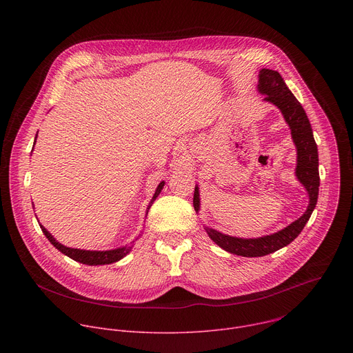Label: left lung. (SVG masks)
<instances>
[{
	"label": "left lung",
	"instance_id": "8db88e82",
	"mask_svg": "<svg viewBox=\"0 0 353 353\" xmlns=\"http://www.w3.org/2000/svg\"><path fill=\"white\" fill-rule=\"evenodd\" d=\"M259 92L265 94L264 100L275 105L281 112L290 128L292 139L297 150V166L296 177L305 185L309 194V207L306 212L299 219L292 222L285 229L257 237V239H241L223 234L215 229L205 228L208 236L228 253L241 257H263L274 253V251L290 244L306 226L310 219L319 198L320 174H319V152L317 143L313 137V130L305 109L301 108L299 100L286 86L283 78L278 71L263 68L259 74ZM194 210H199V192L195 185L194 190Z\"/></svg>",
	"mask_w": 353,
	"mask_h": 353
}]
</instances>
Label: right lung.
I'll use <instances>...</instances> for the list:
<instances>
[{"label":"right lung","mask_w":353,"mask_h":353,"mask_svg":"<svg viewBox=\"0 0 353 353\" xmlns=\"http://www.w3.org/2000/svg\"><path fill=\"white\" fill-rule=\"evenodd\" d=\"M36 138H37V134H36ZM36 138H34V139H36ZM34 142H36V141H34ZM33 146H34V145H33ZM163 185H165V181H162V183L158 185V188H157V191H155L152 199H150V203H149V205H148V208H146V215H148L149 208L152 207V204H154V201L157 199V196L161 194ZM39 225H40V223H39ZM40 228H41V232L44 233V236L48 239V241L52 243L59 251H61L63 254L68 256V257L72 259L74 261H78V263H82V264H86V265H105V264H112V263L120 261L121 259H124V257L130 253L131 248H132V245H125V247H120V248H114V250H106V251H93V250L90 251V250L71 248V247H65V245H63L61 243H59L52 234H50V232H47V229H46L44 226L40 225Z\"/></svg>","instance_id":"obj_1"}]
</instances>
